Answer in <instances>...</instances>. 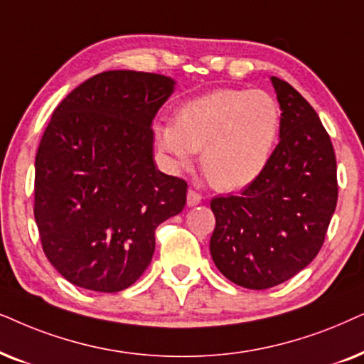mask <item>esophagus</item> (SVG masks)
I'll use <instances>...</instances> for the list:
<instances>
[{
  "label": "esophagus",
  "mask_w": 364,
  "mask_h": 364,
  "mask_svg": "<svg viewBox=\"0 0 364 364\" xmlns=\"http://www.w3.org/2000/svg\"><path fill=\"white\" fill-rule=\"evenodd\" d=\"M201 195L195 190H188V195H186V203L188 206H198L201 203Z\"/></svg>",
  "instance_id": "esophagus-1"
}]
</instances>
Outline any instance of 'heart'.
I'll list each match as a JSON object with an SVG mask.
<instances>
[{
    "label": "heart",
    "instance_id": "b5f03b06",
    "mask_svg": "<svg viewBox=\"0 0 364 364\" xmlns=\"http://www.w3.org/2000/svg\"><path fill=\"white\" fill-rule=\"evenodd\" d=\"M279 129L281 108L268 91L221 88L183 103L174 124L159 123L154 132L174 166H191L201 151L208 181L220 191H238L268 166Z\"/></svg>",
    "mask_w": 364,
    "mask_h": 364
}]
</instances>
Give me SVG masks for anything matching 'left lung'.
I'll use <instances>...</instances> for the list:
<instances>
[{
    "label": "left lung",
    "mask_w": 364,
    "mask_h": 364,
    "mask_svg": "<svg viewBox=\"0 0 364 364\" xmlns=\"http://www.w3.org/2000/svg\"><path fill=\"white\" fill-rule=\"evenodd\" d=\"M281 108L279 143L240 196L211 200L216 268L238 287L284 283L316 258L338 201L336 156L313 106L271 76Z\"/></svg>",
    "instance_id": "obj_1"
}]
</instances>
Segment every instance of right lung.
I'll use <instances>...</instances> for the list:
<instances>
[{
	"label": "right lung",
	"mask_w": 364,
	"mask_h": 364,
	"mask_svg": "<svg viewBox=\"0 0 364 364\" xmlns=\"http://www.w3.org/2000/svg\"><path fill=\"white\" fill-rule=\"evenodd\" d=\"M174 85L105 71L53 111L35 161V220L46 258L76 287H132L151 263L156 228L186 205L185 179L153 158L151 123Z\"/></svg>",
	"instance_id": "right-lung-1"
}]
</instances>
